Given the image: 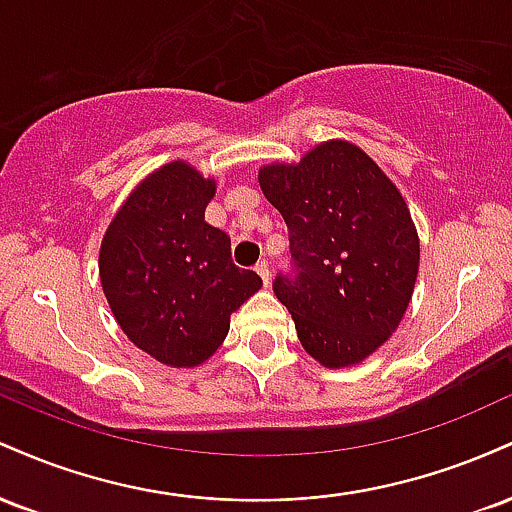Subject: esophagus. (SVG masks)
<instances>
[{
  "mask_svg": "<svg viewBox=\"0 0 512 512\" xmlns=\"http://www.w3.org/2000/svg\"><path fill=\"white\" fill-rule=\"evenodd\" d=\"M255 272L260 274V279L264 281V286H269V279H272V272H269V264L267 262H257L255 264Z\"/></svg>",
  "mask_w": 512,
  "mask_h": 512,
  "instance_id": "obj_1",
  "label": "esophagus"
}]
</instances>
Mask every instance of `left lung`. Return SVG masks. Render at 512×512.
Instances as JSON below:
<instances>
[{
    "label": "left lung",
    "instance_id": "obj_1",
    "mask_svg": "<svg viewBox=\"0 0 512 512\" xmlns=\"http://www.w3.org/2000/svg\"><path fill=\"white\" fill-rule=\"evenodd\" d=\"M257 180L291 233L296 274L276 276L274 293L303 349L325 368L358 366L399 327L419 274V233L402 192L344 139L296 163H267Z\"/></svg>",
    "mask_w": 512,
    "mask_h": 512
}]
</instances>
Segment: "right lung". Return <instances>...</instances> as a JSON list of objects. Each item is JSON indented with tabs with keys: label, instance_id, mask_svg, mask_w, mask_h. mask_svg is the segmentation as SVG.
<instances>
[{
	"label": "right lung",
	"instance_id": "1",
	"mask_svg": "<svg viewBox=\"0 0 512 512\" xmlns=\"http://www.w3.org/2000/svg\"><path fill=\"white\" fill-rule=\"evenodd\" d=\"M214 195V178L170 161L129 192L101 243L98 274L117 325L170 368L214 356L231 315L262 286L233 264L231 238L204 221Z\"/></svg>",
	"mask_w": 512,
	"mask_h": 512
}]
</instances>
